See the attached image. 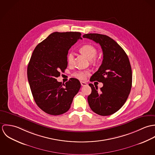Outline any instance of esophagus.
Wrapping results in <instances>:
<instances>
[{
    "label": "esophagus",
    "instance_id": "34e87169",
    "mask_svg": "<svg viewBox=\"0 0 155 155\" xmlns=\"http://www.w3.org/2000/svg\"><path fill=\"white\" fill-rule=\"evenodd\" d=\"M81 85H82V86H85V85H87V84L86 82H82V81H81Z\"/></svg>",
    "mask_w": 155,
    "mask_h": 155
}]
</instances>
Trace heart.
I'll return each mask as SVG.
<instances>
[{
	"instance_id": "obj_1",
	"label": "heart",
	"mask_w": 155,
	"mask_h": 155,
	"mask_svg": "<svg viewBox=\"0 0 155 155\" xmlns=\"http://www.w3.org/2000/svg\"><path fill=\"white\" fill-rule=\"evenodd\" d=\"M79 51L81 52V53H82L84 55H85L89 60H92V58H94L97 54V50L96 48L91 45H84L82 46L79 49ZM73 59V54L68 53L67 57V60L69 64H70L72 63ZM89 74V72L87 70L78 71L73 73V76L78 79L83 81L87 78V77L88 76Z\"/></svg>"
}]
</instances>
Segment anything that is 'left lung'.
<instances>
[{"label": "left lung", "mask_w": 155, "mask_h": 155, "mask_svg": "<svg viewBox=\"0 0 155 155\" xmlns=\"http://www.w3.org/2000/svg\"><path fill=\"white\" fill-rule=\"evenodd\" d=\"M88 38L100 45L103 53L102 64L90 79L103 84L97 86L89 84L92 92L88 97L91 110L101 116L111 115L119 110L126 102L132 87V70L128 55L122 47L111 38L98 33L85 34Z\"/></svg>", "instance_id": "obj_1"}]
</instances>
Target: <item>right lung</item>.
Listing matches in <instances>:
<instances>
[{
	"label": "right lung",
	"mask_w": 155,
	"mask_h": 155,
	"mask_svg": "<svg viewBox=\"0 0 155 155\" xmlns=\"http://www.w3.org/2000/svg\"><path fill=\"white\" fill-rule=\"evenodd\" d=\"M79 32H54L34 49L27 67V78L38 106L51 115L69 110L81 88L79 81L70 78L65 83L56 78L67 67L68 51L78 39Z\"/></svg>",
	"instance_id": "right-lung-1"
}]
</instances>
